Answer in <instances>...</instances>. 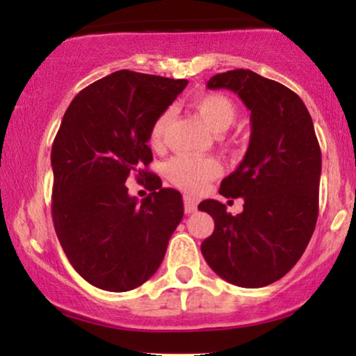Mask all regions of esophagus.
I'll return each instance as SVG.
<instances>
[{
    "instance_id": "1",
    "label": "esophagus",
    "mask_w": 356,
    "mask_h": 356,
    "mask_svg": "<svg viewBox=\"0 0 356 356\" xmlns=\"http://www.w3.org/2000/svg\"><path fill=\"white\" fill-rule=\"evenodd\" d=\"M195 209H197V201L191 195H184V211H186V214H192Z\"/></svg>"
}]
</instances>
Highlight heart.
<instances>
[{"mask_svg": "<svg viewBox=\"0 0 356 356\" xmlns=\"http://www.w3.org/2000/svg\"><path fill=\"white\" fill-rule=\"evenodd\" d=\"M194 110L216 134H222L236 120L234 104L220 93H206V95L197 97L194 100ZM169 120L170 112L165 110L155 118L152 127H150L149 142L154 149L162 145ZM164 174L170 182L181 189L195 192L201 189L206 182L218 177L220 174V164L212 157L195 159L186 157V155H175L165 162Z\"/></svg>", "mask_w": 356, "mask_h": 356, "instance_id": "obj_1", "label": "heart"}]
</instances>
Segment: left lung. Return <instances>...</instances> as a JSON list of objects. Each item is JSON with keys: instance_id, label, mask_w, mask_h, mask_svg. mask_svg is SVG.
I'll return each instance as SVG.
<instances>
[{"instance_id": "left-lung-1", "label": "left lung", "mask_w": 356, "mask_h": 356, "mask_svg": "<svg viewBox=\"0 0 356 356\" xmlns=\"http://www.w3.org/2000/svg\"><path fill=\"white\" fill-rule=\"evenodd\" d=\"M207 88L238 93L251 112V138L238 169L220 182L224 197L244 199L232 216L207 199L214 219L201 251L216 275L241 288L281 280L298 263L318 219L321 150L312 115L293 90L251 70L218 73Z\"/></svg>"}]
</instances>
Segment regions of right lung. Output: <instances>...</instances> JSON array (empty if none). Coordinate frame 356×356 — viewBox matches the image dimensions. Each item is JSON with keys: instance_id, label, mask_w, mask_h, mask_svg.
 Returning a JSON list of instances; mask_svg holds the SVG:
<instances>
[{"instance_id": "add662e5", "label": "right lung", "mask_w": 356, "mask_h": 356, "mask_svg": "<svg viewBox=\"0 0 356 356\" xmlns=\"http://www.w3.org/2000/svg\"><path fill=\"white\" fill-rule=\"evenodd\" d=\"M187 80L120 70L83 88L51 147V218L75 271L105 291H130L161 266L184 216L181 192L162 187L147 170L154 120ZM130 175L149 178L153 191L130 198Z\"/></svg>"}]
</instances>
